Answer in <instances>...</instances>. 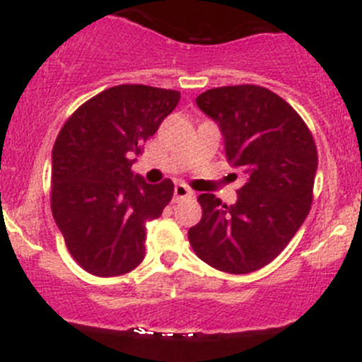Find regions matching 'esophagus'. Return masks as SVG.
Listing matches in <instances>:
<instances>
[{
    "label": "esophagus",
    "instance_id": "34e87169",
    "mask_svg": "<svg viewBox=\"0 0 362 362\" xmlns=\"http://www.w3.org/2000/svg\"><path fill=\"white\" fill-rule=\"evenodd\" d=\"M192 194H194V192H192L189 187H185V185H182V184L175 185V199H177V202H178V199L191 198Z\"/></svg>",
    "mask_w": 362,
    "mask_h": 362
}]
</instances>
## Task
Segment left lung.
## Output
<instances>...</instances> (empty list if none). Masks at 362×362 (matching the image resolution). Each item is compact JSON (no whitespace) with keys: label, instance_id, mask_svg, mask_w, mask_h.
<instances>
[{"label":"left lung","instance_id":"obj_1","mask_svg":"<svg viewBox=\"0 0 362 362\" xmlns=\"http://www.w3.org/2000/svg\"><path fill=\"white\" fill-rule=\"evenodd\" d=\"M196 105L217 122L226 158L243 171L245 184L233 204L199 194L203 217L189 229V242L211 268L252 273L286 249L308 215L315 141L294 108L264 87H217Z\"/></svg>","mask_w":362,"mask_h":362}]
</instances>
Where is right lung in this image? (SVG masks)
Returning <instances> with one entry per match:
<instances>
[{
  "instance_id": "obj_1",
  "label": "right lung",
  "mask_w": 362,
  "mask_h": 362,
  "mask_svg": "<svg viewBox=\"0 0 362 362\" xmlns=\"http://www.w3.org/2000/svg\"><path fill=\"white\" fill-rule=\"evenodd\" d=\"M178 101V90L115 86L86 101L57 134L52 215L86 272L119 276L144 261L147 222L171 202L173 182L147 184L131 166Z\"/></svg>"
}]
</instances>
